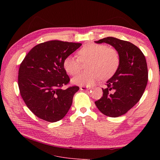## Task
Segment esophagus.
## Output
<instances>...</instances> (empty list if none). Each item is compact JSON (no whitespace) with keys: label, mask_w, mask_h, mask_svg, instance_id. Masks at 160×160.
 <instances>
[{"label":"esophagus","mask_w":160,"mask_h":160,"mask_svg":"<svg viewBox=\"0 0 160 160\" xmlns=\"http://www.w3.org/2000/svg\"><path fill=\"white\" fill-rule=\"evenodd\" d=\"M91 88V87L89 86H81L80 88V89L82 91H86V90H89Z\"/></svg>","instance_id":"1"}]
</instances>
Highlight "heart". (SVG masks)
Here are the masks:
<instances>
[{
    "label": "heart",
    "mask_w": 160,
    "mask_h": 160,
    "mask_svg": "<svg viewBox=\"0 0 160 160\" xmlns=\"http://www.w3.org/2000/svg\"><path fill=\"white\" fill-rule=\"evenodd\" d=\"M78 58L69 56L65 58L63 67L67 73L73 76L77 74L80 62L89 60L87 71L78 74L72 79L74 84L91 86L100 78L107 80L115 73L120 63L118 52L106 45L88 43L83 45L78 52Z\"/></svg>",
    "instance_id": "heart-1"
}]
</instances>
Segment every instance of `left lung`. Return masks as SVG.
Returning <instances> with one entry per match:
<instances>
[{"label":"left lung","instance_id":"left-lung-1","mask_svg":"<svg viewBox=\"0 0 160 160\" xmlns=\"http://www.w3.org/2000/svg\"><path fill=\"white\" fill-rule=\"evenodd\" d=\"M95 42L112 45L119 55L118 69L106 82L102 97L95 102L105 115L119 117L135 106L144 93L148 82L146 59L138 47L127 41L108 37Z\"/></svg>","mask_w":160,"mask_h":160}]
</instances>
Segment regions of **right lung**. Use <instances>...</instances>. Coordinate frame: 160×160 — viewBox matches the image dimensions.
Returning a JSON list of instances; mask_svg holds the SVG:
<instances>
[{
	"mask_svg": "<svg viewBox=\"0 0 160 160\" xmlns=\"http://www.w3.org/2000/svg\"><path fill=\"white\" fill-rule=\"evenodd\" d=\"M81 45L58 40L44 42L33 47L21 63L20 93L30 110L39 118L56 122L69 110L79 87L62 88L70 81L63 62Z\"/></svg>",
	"mask_w": 160,
	"mask_h": 160,
	"instance_id": "1",
	"label": "right lung"
}]
</instances>
